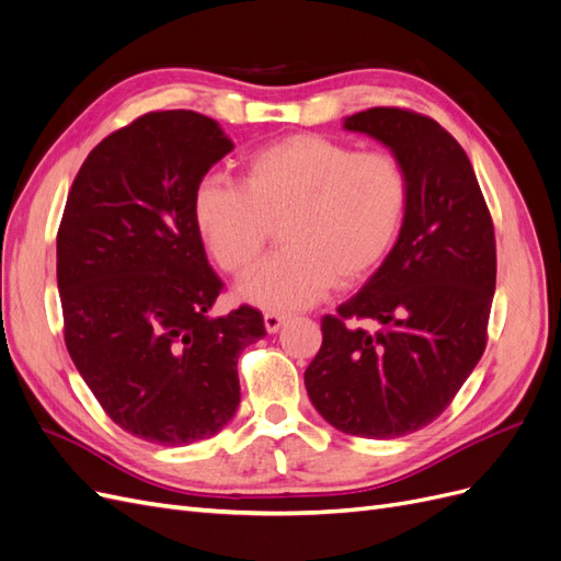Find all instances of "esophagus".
Wrapping results in <instances>:
<instances>
[{
	"mask_svg": "<svg viewBox=\"0 0 561 561\" xmlns=\"http://www.w3.org/2000/svg\"><path fill=\"white\" fill-rule=\"evenodd\" d=\"M285 320H287L285 316L268 311V313H264V328H266L268 334H274V332H278V330L285 325Z\"/></svg>",
	"mask_w": 561,
	"mask_h": 561,
	"instance_id": "34e87169",
	"label": "esophagus"
}]
</instances>
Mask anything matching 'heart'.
Wrapping results in <instances>:
<instances>
[{
    "mask_svg": "<svg viewBox=\"0 0 561 561\" xmlns=\"http://www.w3.org/2000/svg\"><path fill=\"white\" fill-rule=\"evenodd\" d=\"M412 184L390 151H360L318 133H297L254 151L243 186L203 180L194 219L215 262L245 276L274 227L285 250L239 287L266 311L307 309L332 285L369 276L400 239Z\"/></svg>",
    "mask_w": 561,
    "mask_h": 561,
    "instance_id": "heart-1",
    "label": "heart"
}]
</instances>
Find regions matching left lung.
<instances>
[{
  "label": "left lung",
  "instance_id": "8db88e82",
  "mask_svg": "<svg viewBox=\"0 0 561 561\" xmlns=\"http://www.w3.org/2000/svg\"><path fill=\"white\" fill-rule=\"evenodd\" d=\"M344 128L393 151L412 198L375 276L322 318L304 383L336 431L390 439L443 414L482 358L496 290L494 222L463 147L435 118L371 107L346 116ZM358 319L380 330L367 333Z\"/></svg>",
  "mask_w": 561,
  "mask_h": 561
}]
</instances>
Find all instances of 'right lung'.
Masks as SVG:
<instances>
[{"instance_id": "right-lung-1", "label": "right lung", "mask_w": 561, "mask_h": 561, "mask_svg": "<svg viewBox=\"0 0 561 561\" xmlns=\"http://www.w3.org/2000/svg\"><path fill=\"white\" fill-rule=\"evenodd\" d=\"M233 142L210 116L149 112L79 168L58 229L65 346L124 431L165 447L222 431L241 402L239 355L266 334L257 309L210 316L222 280L194 194Z\"/></svg>"}]
</instances>
